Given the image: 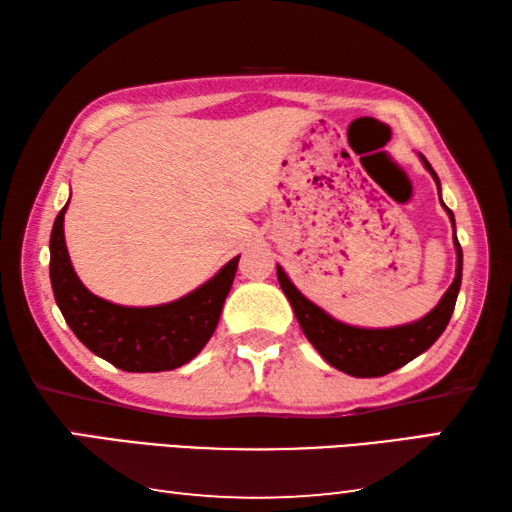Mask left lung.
<instances>
[{
  "instance_id": "8db88e82",
  "label": "left lung",
  "mask_w": 512,
  "mask_h": 512,
  "mask_svg": "<svg viewBox=\"0 0 512 512\" xmlns=\"http://www.w3.org/2000/svg\"><path fill=\"white\" fill-rule=\"evenodd\" d=\"M424 167L431 171L433 180L438 183L436 171L431 169V164L422 158ZM449 219L454 223V214L449 207H445ZM456 239V232H454ZM456 277L452 287L445 291L443 300L438 302V307H433L427 316L415 320L411 325L400 327H388V329H363L339 323L332 316H327L323 309L316 307L314 302H309L302 293L293 287V282L282 271V266H277V280L284 296L289 298L293 314H296L298 323L305 332L311 345L320 352L329 366L343 370L345 375L352 377H381L388 375L397 368L406 366L413 361L418 354L429 350L440 334L445 332L449 318L454 314L458 289H461V277H463V250L456 239Z\"/></svg>"
}]
</instances>
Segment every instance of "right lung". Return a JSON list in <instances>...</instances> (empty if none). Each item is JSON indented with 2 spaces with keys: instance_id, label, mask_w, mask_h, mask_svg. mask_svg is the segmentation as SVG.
I'll return each instance as SVG.
<instances>
[{
  "instance_id": "1",
  "label": "right lung",
  "mask_w": 512,
  "mask_h": 512,
  "mask_svg": "<svg viewBox=\"0 0 512 512\" xmlns=\"http://www.w3.org/2000/svg\"><path fill=\"white\" fill-rule=\"evenodd\" d=\"M65 210L49 239V277L60 314L85 348L126 372L180 368L205 348L219 323L239 257L189 296L160 307H121L97 298L74 273L65 246Z\"/></svg>"
}]
</instances>
